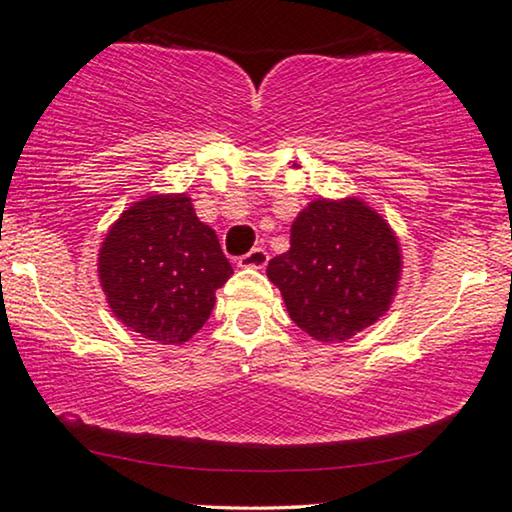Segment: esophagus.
<instances>
[{"label": "esophagus", "instance_id": "esophagus-1", "mask_svg": "<svg viewBox=\"0 0 512 512\" xmlns=\"http://www.w3.org/2000/svg\"><path fill=\"white\" fill-rule=\"evenodd\" d=\"M269 264V253L264 248H253L250 253L239 257L241 269H264Z\"/></svg>", "mask_w": 512, "mask_h": 512}]
</instances>
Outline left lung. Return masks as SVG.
Listing matches in <instances>:
<instances>
[{"instance_id": "1", "label": "left lung", "mask_w": 512, "mask_h": 512, "mask_svg": "<svg viewBox=\"0 0 512 512\" xmlns=\"http://www.w3.org/2000/svg\"><path fill=\"white\" fill-rule=\"evenodd\" d=\"M401 269L383 215L359 197H320L294 218L290 250L271 259L266 276L308 336L343 343L390 311Z\"/></svg>"}]
</instances>
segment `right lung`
<instances>
[{"mask_svg":"<svg viewBox=\"0 0 512 512\" xmlns=\"http://www.w3.org/2000/svg\"><path fill=\"white\" fill-rule=\"evenodd\" d=\"M97 271L115 318L162 345L190 341L234 273L187 194H148L122 211L99 248Z\"/></svg>","mask_w":512,"mask_h":512,"instance_id":"1","label":"right lung"}]
</instances>
